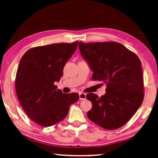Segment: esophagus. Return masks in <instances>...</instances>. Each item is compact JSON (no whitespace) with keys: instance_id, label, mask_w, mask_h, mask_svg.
Masks as SVG:
<instances>
[{"instance_id":"obj_1","label":"esophagus","mask_w":158,"mask_h":158,"mask_svg":"<svg viewBox=\"0 0 158 158\" xmlns=\"http://www.w3.org/2000/svg\"><path fill=\"white\" fill-rule=\"evenodd\" d=\"M79 99L80 100H85L86 99V94L84 93H79Z\"/></svg>"}]
</instances>
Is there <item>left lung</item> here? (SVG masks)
Returning <instances> with one entry per match:
<instances>
[{"instance_id":"obj_1","label":"left lung","mask_w":158,"mask_h":158,"mask_svg":"<svg viewBox=\"0 0 158 158\" xmlns=\"http://www.w3.org/2000/svg\"><path fill=\"white\" fill-rule=\"evenodd\" d=\"M92 79L106 83V93L86 95L92 104L88 118L102 128L118 129L131 119L144 98L143 75L137 55L118 42H79Z\"/></svg>"}]
</instances>
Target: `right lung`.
<instances>
[{
    "instance_id": "add662e5",
    "label": "right lung",
    "mask_w": 158,
    "mask_h": 158,
    "mask_svg": "<svg viewBox=\"0 0 158 158\" xmlns=\"http://www.w3.org/2000/svg\"><path fill=\"white\" fill-rule=\"evenodd\" d=\"M78 42L57 43L29 49L22 57L15 77V92L27 115L40 125L49 127L67 116L77 93L64 94L57 89L65 64Z\"/></svg>"
}]
</instances>
